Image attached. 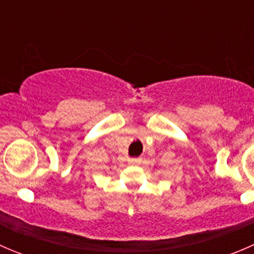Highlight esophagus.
Wrapping results in <instances>:
<instances>
[{
  "mask_svg": "<svg viewBox=\"0 0 254 254\" xmlns=\"http://www.w3.org/2000/svg\"><path fill=\"white\" fill-rule=\"evenodd\" d=\"M129 163L132 166H139L141 163V158H130Z\"/></svg>",
  "mask_w": 254,
  "mask_h": 254,
  "instance_id": "esophagus-1",
  "label": "esophagus"
}]
</instances>
